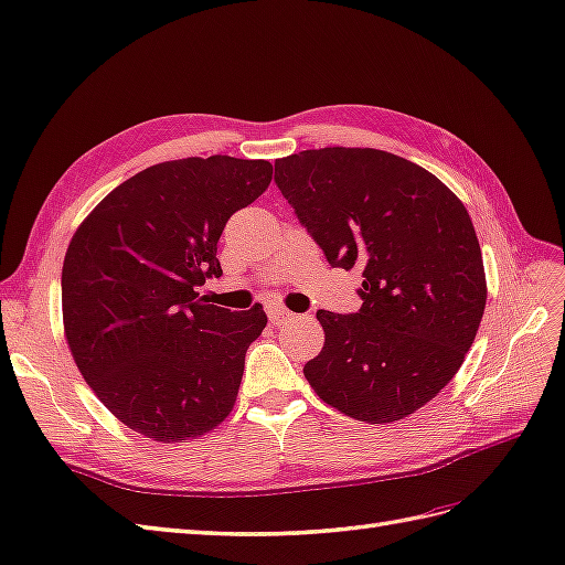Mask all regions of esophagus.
Wrapping results in <instances>:
<instances>
[{"label":"esophagus","mask_w":565,"mask_h":565,"mask_svg":"<svg viewBox=\"0 0 565 565\" xmlns=\"http://www.w3.org/2000/svg\"><path fill=\"white\" fill-rule=\"evenodd\" d=\"M267 315H269V320H271V322H279V320L288 318V315H291V310L284 308V306H279V303H271V306L267 308Z\"/></svg>","instance_id":"1"}]
</instances>
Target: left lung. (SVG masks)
<instances>
[{
  "label": "left lung",
  "instance_id": "8db88e82",
  "mask_svg": "<svg viewBox=\"0 0 565 565\" xmlns=\"http://www.w3.org/2000/svg\"><path fill=\"white\" fill-rule=\"evenodd\" d=\"M274 182L332 267H363L359 312L318 310L324 347L303 369L310 387L365 424L418 412L460 371L487 308L465 204L380 149L291 153L274 163Z\"/></svg>",
  "mask_w": 565,
  "mask_h": 565
}]
</instances>
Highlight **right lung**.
I'll list each match as a JSON object with an SVG mask.
<instances>
[{
  "instance_id": "1",
  "label": "right lung",
  "mask_w": 565,
  "mask_h": 565,
  "mask_svg": "<svg viewBox=\"0 0 565 565\" xmlns=\"http://www.w3.org/2000/svg\"><path fill=\"white\" fill-rule=\"evenodd\" d=\"M271 163L233 156L156 163L125 180L72 235L64 337L115 418L159 443L206 436L233 412L259 303L231 312L196 294L221 277L226 221L269 188Z\"/></svg>"
}]
</instances>
